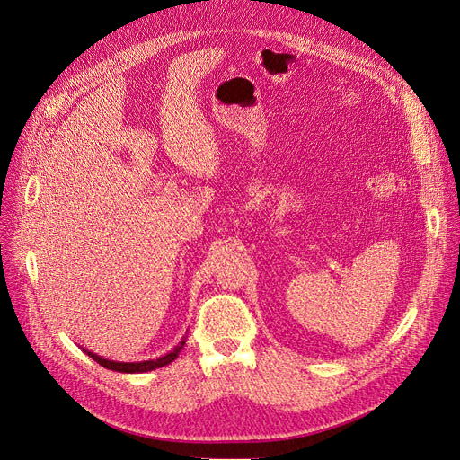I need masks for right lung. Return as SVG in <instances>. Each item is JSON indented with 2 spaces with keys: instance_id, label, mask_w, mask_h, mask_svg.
<instances>
[{
  "instance_id": "right-lung-1",
  "label": "right lung",
  "mask_w": 460,
  "mask_h": 460,
  "mask_svg": "<svg viewBox=\"0 0 460 460\" xmlns=\"http://www.w3.org/2000/svg\"><path fill=\"white\" fill-rule=\"evenodd\" d=\"M185 346V337H183V341L172 349L170 354H166V356H163V358H159V359H149V361H138V363H121V361H111V359H104V358H101V356H97V354H93V352H90V349H84V352L90 356L93 361H97L99 365H102L104 368H111V370H116V373H128V375H133V373H147V370H155V368H161V367H164V365H168V363H172L173 359H176L178 356H180V352H181V348Z\"/></svg>"
}]
</instances>
